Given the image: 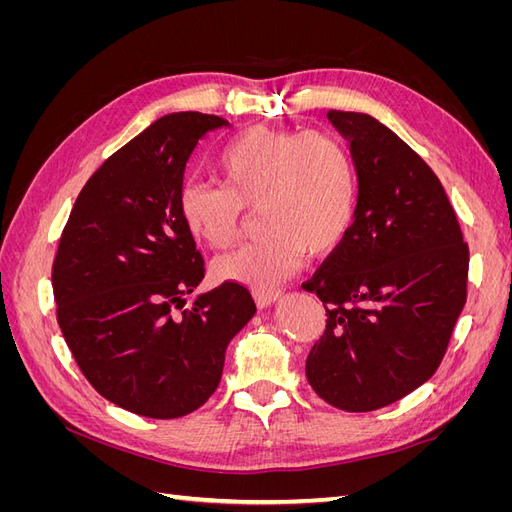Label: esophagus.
<instances>
[{
  "instance_id": "1",
  "label": "esophagus",
  "mask_w": 512,
  "mask_h": 512,
  "mask_svg": "<svg viewBox=\"0 0 512 512\" xmlns=\"http://www.w3.org/2000/svg\"><path fill=\"white\" fill-rule=\"evenodd\" d=\"M252 297L256 301L258 307H269L273 305L277 299L282 297V290H275V288H254L252 290Z\"/></svg>"
}]
</instances>
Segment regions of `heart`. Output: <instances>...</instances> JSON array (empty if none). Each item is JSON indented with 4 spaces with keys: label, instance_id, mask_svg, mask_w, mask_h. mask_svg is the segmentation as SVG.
<instances>
[{
    "label": "heart",
    "instance_id": "b5f03b06",
    "mask_svg": "<svg viewBox=\"0 0 512 512\" xmlns=\"http://www.w3.org/2000/svg\"><path fill=\"white\" fill-rule=\"evenodd\" d=\"M222 185L185 181L177 209L190 235L226 250L243 228L245 207L258 205L262 237L215 262L226 282L269 288L305 254L324 256L348 235L359 177L348 147L327 132L254 126L224 145L215 160Z\"/></svg>",
    "mask_w": 512,
    "mask_h": 512
}]
</instances>
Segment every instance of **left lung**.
Returning <instances> with one entry per match:
<instances>
[{"label":"left lung","instance_id":"8db88e82","mask_svg":"<svg viewBox=\"0 0 512 512\" xmlns=\"http://www.w3.org/2000/svg\"><path fill=\"white\" fill-rule=\"evenodd\" d=\"M327 117L350 141L359 200L346 239L303 284L327 309L305 374L327 404L371 412L436 374L468 299L470 252L414 149L371 115Z\"/></svg>","mask_w":512,"mask_h":512}]
</instances>
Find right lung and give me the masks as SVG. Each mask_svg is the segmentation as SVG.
Wrapping results in <instances>:
<instances>
[{"instance_id": "add662e5", "label": "right lung", "mask_w": 512, "mask_h": 512, "mask_svg": "<svg viewBox=\"0 0 512 512\" xmlns=\"http://www.w3.org/2000/svg\"><path fill=\"white\" fill-rule=\"evenodd\" d=\"M218 115L170 113L115 151L70 211L53 262L57 322L76 365L115 406L179 418L218 389L224 354L256 312L224 282L188 305L205 260L177 209L183 170Z\"/></svg>"}]
</instances>
